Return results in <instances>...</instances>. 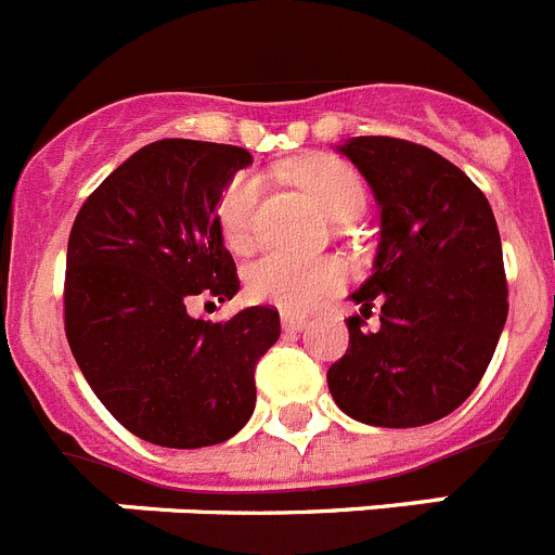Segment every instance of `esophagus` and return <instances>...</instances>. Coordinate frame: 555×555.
Segmentation results:
<instances>
[{
    "mask_svg": "<svg viewBox=\"0 0 555 555\" xmlns=\"http://www.w3.org/2000/svg\"><path fill=\"white\" fill-rule=\"evenodd\" d=\"M281 322H283V331L288 333H297L306 327V317H300V313H281Z\"/></svg>",
    "mask_w": 555,
    "mask_h": 555,
    "instance_id": "34e87169",
    "label": "esophagus"
}]
</instances>
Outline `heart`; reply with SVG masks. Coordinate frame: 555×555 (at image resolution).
Wrapping results in <instances>:
<instances>
[{
  "label": "heart",
  "mask_w": 555,
  "mask_h": 555,
  "mask_svg": "<svg viewBox=\"0 0 555 555\" xmlns=\"http://www.w3.org/2000/svg\"><path fill=\"white\" fill-rule=\"evenodd\" d=\"M286 178L306 189L327 217L336 222L358 217L366 205L364 180L350 164L327 155L292 160ZM261 180L255 175H235L222 189L214 208V219L230 249L242 253L255 238ZM347 263L341 258H297L286 253H263L244 272V286L255 302L278 306L283 311H308L325 297L345 288Z\"/></svg>",
  "instance_id": "1"
}]
</instances>
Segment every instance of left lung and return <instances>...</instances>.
Wrapping results in <instances>:
<instances>
[{
    "label": "left lung",
    "instance_id": "1",
    "mask_svg": "<svg viewBox=\"0 0 555 555\" xmlns=\"http://www.w3.org/2000/svg\"><path fill=\"white\" fill-rule=\"evenodd\" d=\"M338 150L375 191L384 230L327 389L358 423L420 428L473 395L506 325L498 222L483 191L428 146L358 135ZM372 307L382 308L377 332L363 327Z\"/></svg>",
    "mask_w": 555,
    "mask_h": 555
}]
</instances>
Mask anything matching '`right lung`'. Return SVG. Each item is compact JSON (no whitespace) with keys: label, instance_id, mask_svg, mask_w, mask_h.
<instances>
[{"label":"right lung","instance_id":"add662e5","mask_svg":"<svg viewBox=\"0 0 555 555\" xmlns=\"http://www.w3.org/2000/svg\"><path fill=\"white\" fill-rule=\"evenodd\" d=\"M242 146L164 139L141 146L82 203L66 253L68 347L130 434L160 448L219 444L255 409V366L281 336L272 306L230 320L189 317L197 294L238 292L214 208Z\"/></svg>","mask_w":555,"mask_h":555}]
</instances>
